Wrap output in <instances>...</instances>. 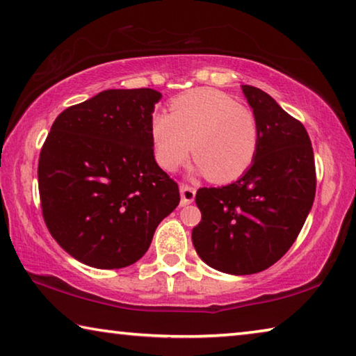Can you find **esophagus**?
Segmentation results:
<instances>
[{
	"label": "esophagus",
	"instance_id": "1",
	"mask_svg": "<svg viewBox=\"0 0 356 356\" xmlns=\"http://www.w3.org/2000/svg\"><path fill=\"white\" fill-rule=\"evenodd\" d=\"M195 196H196V190L193 188L190 185H180V197H182V206H188L193 201H195Z\"/></svg>",
	"mask_w": 356,
	"mask_h": 356
}]
</instances>
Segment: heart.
Segmentation results:
<instances>
[{"mask_svg":"<svg viewBox=\"0 0 356 356\" xmlns=\"http://www.w3.org/2000/svg\"><path fill=\"white\" fill-rule=\"evenodd\" d=\"M150 138L156 163L176 171L191 155L197 172L218 184L248 171L259 149L254 113L218 89H195L171 104V114L155 113Z\"/></svg>","mask_w":356,"mask_h":356,"instance_id":"obj_1","label":"heart"}]
</instances>
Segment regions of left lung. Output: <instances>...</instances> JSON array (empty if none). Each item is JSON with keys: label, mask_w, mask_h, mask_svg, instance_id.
Segmentation results:
<instances>
[{"label": "left lung", "mask_w": 356, "mask_h": 356, "mask_svg": "<svg viewBox=\"0 0 356 356\" xmlns=\"http://www.w3.org/2000/svg\"><path fill=\"white\" fill-rule=\"evenodd\" d=\"M259 125L252 165L236 182L200 188L202 218L191 240L209 267L252 275L272 267L291 248L316 196V166L308 131L267 92L243 84Z\"/></svg>", "instance_id": "obj_1"}]
</instances>
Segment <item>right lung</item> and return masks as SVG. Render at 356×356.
<instances>
[{"instance_id":"add662e5","label":"right lung","mask_w":356,"mask_h":356,"mask_svg":"<svg viewBox=\"0 0 356 356\" xmlns=\"http://www.w3.org/2000/svg\"><path fill=\"white\" fill-rule=\"evenodd\" d=\"M155 89H108L56 118L39 156L40 206L59 246L94 268H124L149 250L179 206V186L156 165Z\"/></svg>"}]
</instances>
